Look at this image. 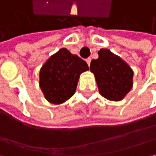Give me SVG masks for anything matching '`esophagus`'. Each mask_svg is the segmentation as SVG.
<instances>
[{
    "label": "esophagus",
    "mask_w": 156,
    "mask_h": 156,
    "mask_svg": "<svg viewBox=\"0 0 156 156\" xmlns=\"http://www.w3.org/2000/svg\"><path fill=\"white\" fill-rule=\"evenodd\" d=\"M91 58H90V57H88V58H87V60H86V61H87V64H88V65H90V62H91Z\"/></svg>",
    "instance_id": "obj_1"
}]
</instances>
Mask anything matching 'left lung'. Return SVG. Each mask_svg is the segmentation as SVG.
<instances>
[{
	"instance_id": "obj_1",
	"label": "left lung",
	"mask_w": 156,
	"mask_h": 156,
	"mask_svg": "<svg viewBox=\"0 0 156 156\" xmlns=\"http://www.w3.org/2000/svg\"><path fill=\"white\" fill-rule=\"evenodd\" d=\"M99 58L92 60L94 72L101 94L110 101H121L133 87V72L129 65L112 52L102 48Z\"/></svg>"
}]
</instances>
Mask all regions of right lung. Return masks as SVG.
<instances>
[{
  "label": "right lung",
  "instance_id": "obj_1",
  "mask_svg": "<svg viewBox=\"0 0 156 156\" xmlns=\"http://www.w3.org/2000/svg\"><path fill=\"white\" fill-rule=\"evenodd\" d=\"M88 69L84 60L61 48L41 69L40 86L46 99L54 104L69 100L76 91L80 73Z\"/></svg>",
  "mask_w": 156,
  "mask_h": 156
}]
</instances>
